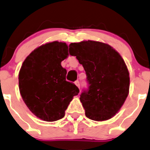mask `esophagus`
Segmentation results:
<instances>
[{
    "label": "esophagus",
    "mask_w": 150,
    "mask_h": 150,
    "mask_svg": "<svg viewBox=\"0 0 150 150\" xmlns=\"http://www.w3.org/2000/svg\"><path fill=\"white\" fill-rule=\"evenodd\" d=\"M75 84L78 87V88H80V87H81V86H80V82H79V81H75Z\"/></svg>",
    "instance_id": "34e87169"
}]
</instances>
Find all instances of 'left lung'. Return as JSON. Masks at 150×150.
<instances>
[{"instance_id": "8db88e82", "label": "left lung", "mask_w": 150, "mask_h": 150, "mask_svg": "<svg viewBox=\"0 0 150 150\" xmlns=\"http://www.w3.org/2000/svg\"><path fill=\"white\" fill-rule=\"evenodd\" d=\"M69 54L76 56L86 74L88 87L80 100L86 117L104 121L116 115L129 93L130 77L120 53L100 42L83 41L69 45Z\"/></svg>"}]
</instances>
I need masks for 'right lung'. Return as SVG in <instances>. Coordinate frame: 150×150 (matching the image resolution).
Returning a JSON list of instances; mask_svg holds the SVG:
<instances>
[{"label":"right lung","mask_w":150,"mask_h":150,"mask_svg":"<svg viewBox=\"0 0 150 150\" xmlns=\"http://www.w3.org/2000/svg\"><path fill=\"white\" fill-rule=\"evenodd\" d=\"M68 46L55 41L35 49L23 62L19 72V89L23 101L35 116L46 122L61 120L79 89L66 81L62 62Z\"/></svg>","instance_id":"right-lung-1"}]
</instances>
